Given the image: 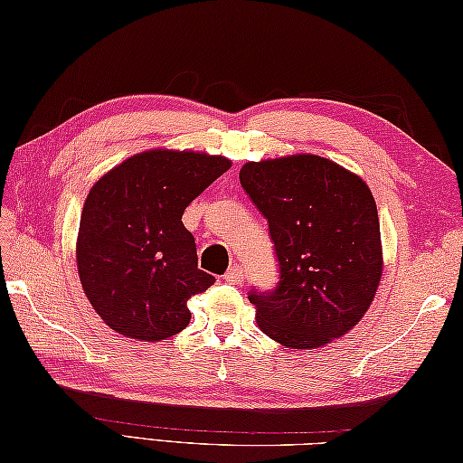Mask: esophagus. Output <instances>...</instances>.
Listing matches in <instances>:
<instances>
[{
	"instance_id": "esophagus-1",
	"label": "esophagus",
	"mask_w": 463,
	"mask_h": 463,
	"mask_svg": "<svg viewBox=\"0 0 463 463\" xmlns=\"http://www.w3.org/2000/svg\"><path fill=\"white\" fill-rule=\"evenodd\" d=\"M222 279H224L226 282H231V284H242L244 279H247V274H244V269H242V267H239V264H234V267H231L229 270L224 272Z\"/></svg>"
}]
</instances>
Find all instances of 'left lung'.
Returning a JSON list of instances; mask_svg holds the SVG:
<instances>
[{
    "mask_svg": "<svg viewBox=\"0 0 463 463\" xmlns=\"http://www.w3.org/2000/svg\"><path fill=\"white\" fill-rule=\"evenodd\" d=\"M241 184L269 221L279 284L252 288L259 328L310 350L356 326L382 277L376 201L358 175L318 155L247 163Z\"/></svg>",
    "mask_w": 463,
    "mask_h": 463,
    "instance_id": "1",
    "label": "left lung"
}]
</instances>
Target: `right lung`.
<instances>
[{"label":"right lung","mask_w":463,"mask_h":463,"mask_svg":"<svg viewBox=\"0 0 463 463\" xmlns=\"http://www.w3.org/2000/svg\"><path fill=\"white\" fill-rule=\"evenodd\" d=\"M229 169L226 156L155 149L93 184L81 213L77 269L107 326L143 342L186 328V302L213 287L214 277L199 269L183 213Z\"/></svg>","instance_id":"right-lung-1"}]
</instances>
